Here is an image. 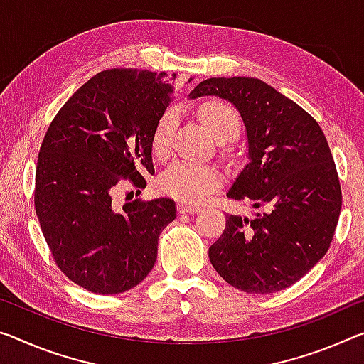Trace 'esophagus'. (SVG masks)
<instances>
[{
    "label": "esophagus",
    "mask_w": 364,
    "mask_h": 364,
    "mask_svg": "<svg viewBox=\"0 0 364 364\" xmlns=\"http://www.w3.org/2000/svg\"><path fill=\"white\" fill-rule=\"evenodd\" d=\"M200 209L198 205H191V204H186V203H180L178 204V212L180 213H196L199 212Z\"/></svg>",
    "instance_id": "esophagus-1"
}]
</instances>
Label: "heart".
Wrapping results in <instances>:
<instances>
[{
	"label": "heart",
	"mask_w": 364,
	"mask_h": 364,
	"mask_svg": "<svg viewBox=\"0 0 364 364\" xmlns=\"http://www.w3.org/2000/svg\"><path fill=\"white\" fill-rule=\"evenodd\" d=\"M199 118L205 129L220 142L233 141L241 131V118L236 109L227 102L209 100L199 108ZM178 126V113L168 109L161 114L152 134V151L159 159H166L171 154L173 139ZM223 176L217 166L199 165L186 160L170 164L159 178V189L166 196L184 200L200 203L217 189Z\"/></svg>",
	"instance_id": "obj_1"
}]
</instances>
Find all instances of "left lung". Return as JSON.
Segmentation results:
<instances>
[{
	"label": "left lung",
	"instance_id": "1",
	"mask_svg": "<svg viewBox=\"0 0 364 364\" xmlns=\"http://www.w3.org/2000/svg\"><path fill=\"white\" fill-rule=\"evenodd\" d=\"M218 95L238 108L247 131L250 164L228 198L250 200L255 218L227 217L209 247L218 275L246 293H275L306 275L336 235L342 189L317 121L255 77H212L191 94Z\"/></svg>",
	"mask_w": 364,
	"mask_h": 364
}]
</instances>
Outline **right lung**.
Instances as JSON below:
<instances>
[{
	"label": "right lung",
	"instance_id": "obj_1",
	"mask_svg": "<svg viewBox=\"0 0 364 364\" xmlns=\"http://www.w3.org/2000/svg\"><path fill=\"white\" fill-rule=\"evenodd\" d=\"M178 74L113 68L60 108L40 146L33 204L58 269L84 290L114 295L146 279L175 200L114 204L118 188H146L152 134ZM193 77L188 79L191 82ZM141 193V191H139Z\"/></svg>",
	"mask_w": 364,
	"mask_h": 364
}]
</instances>
